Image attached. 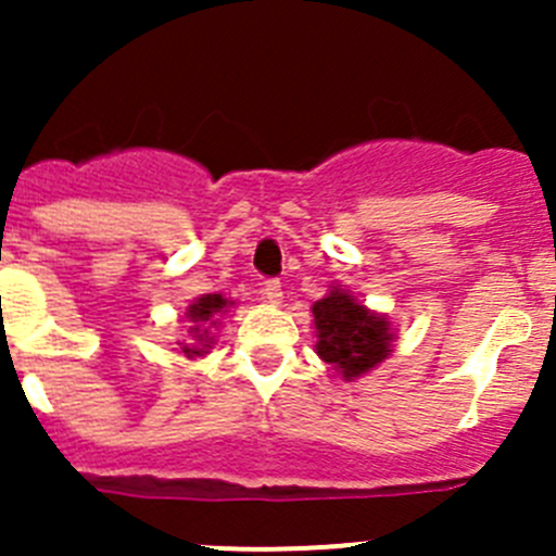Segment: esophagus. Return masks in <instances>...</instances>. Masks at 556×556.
<instances>
[{"label": "esophagus", "instance_id": "34e87169", "mask_svg": "<svg viewBox=\"0 0 556 556\" xmlns=\"http://www.w3.org/2000/svg\"><path fill=\"white\" fill-rule=\"evenodd\" d=\"M262 298L267 303H273V306H281L283 303V289H281V281H267L262 289Z\"/></svg>", "mask_w": 556, "mask_h": 556}]
</instances>
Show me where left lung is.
Here are the masks:
<instances>
[{"mask_svg": "<svg viewBox=\"0 0 556 556\" xmlns=\"http://www.w3.org/2000/svg\"><path fill=\"white\" fill-rule=\"evenodd\" d=\"M314 351L345 381H356L392 353L395 328L390 317L358 303L348 289L331 283L326 298L312 306Z\"/></svg>", "mask_w": 556, "mask_h": 556, "instance_id": "8db88e82", "label": "left lung"}]
</instances>
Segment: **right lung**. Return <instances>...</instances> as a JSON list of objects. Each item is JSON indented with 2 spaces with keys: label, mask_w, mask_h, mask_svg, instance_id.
Returning <instances> with one entry per match:
<instances>
[{
  "label": "right lung",
  "mask_w": 556,
  "mask_h": 556,
  "mask_svg": "<svg viewBox=\"0 0 556 556\" xmlns=\"http://www.w3.org/2000/svg\"><path fill=\"white\" fill-rule=\"evenodd\" d=\"M236 306V301L225 298V294H200L186 308V337L178 339V351L186 358H200L205 353H211L214 348V328L223 326V317Z\"/></svg>",
  "instance_id": "add662e5"
}]
</instances>
